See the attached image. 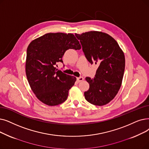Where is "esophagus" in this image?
Listing matches in <instances>:
<instances>
[{
	"label": "esophagus",
	"mask_w": 149,
	"mask_h": 149,
	"mask_svg": "<svg viewBox=\"0 0 149 149\" xmlns=\"http://www.w3.org/2000/svg\"><path fill=\"white\" fill-rule=\"evenodd\" d=\"M83 77H78V78H77V81H78L79 83V82H81L83 80Z\"/></svg>",
	"instance_id": "34e87169"
}]
</instances>
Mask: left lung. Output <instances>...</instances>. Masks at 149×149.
<instances>
[{"mask_svg": "<svg viewBox=\"0 0 149 149\" xmlns=\"http://www.w3.org/2000/svg\"><path fill=\"white\" fill-rule=\"evenodd\" d=\"M80 40L88 61L98 64L94 79L86 77L89 88L86 100L93 105H105L111 101L120 88L125 70V56L113 38L101 31L75 34Z\"/></svg>", "mask_w": 149, "mask_h": 149, "instance_id": "1", "label": "left lung"}]
</instances>
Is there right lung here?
Listing matches in <instances>:
<instances>
[{"label": "right lung", "mask_w": 149, "mask_h": 149, "mask_svg": "<svg viewBox=\"0 0 149 149\" xmlns=\"http://www.w3.org/2000/svg\"><path fill=\"white\" fill-rule=\"evenodd\" d=\"M81 46L72 33H49L32 41L27 50L25 72L30 86L36 97L49 106L66 101L76 78L55 68L63 63L62 57L69 49Z\"/></svg>", "instance_id": "1"}]
</instances>
